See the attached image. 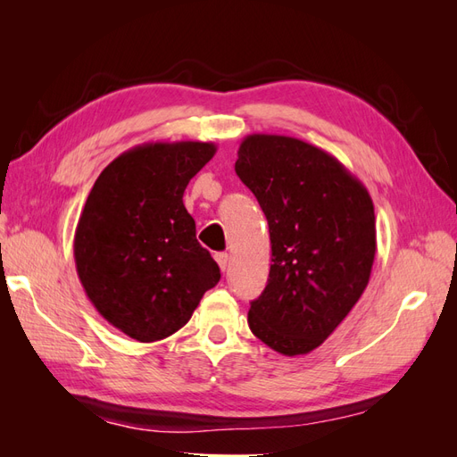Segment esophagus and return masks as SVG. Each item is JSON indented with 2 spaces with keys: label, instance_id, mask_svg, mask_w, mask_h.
Instances as JSON below:
<instances>
[{
  "label": "esophagus",
  "instance_id": "34e87169",
  "mask_svg": "<svg viewBox=\"0 0 457 457\" xmlns=\"http://www.w3.org/2000/svg\"><path fill=\"white\" fill-rule=\"evenodd\" d=\"M228 253H225V252H220V253H215V261H217V265L220 267V270H227V267H228Z\"/></svg>",
  "mask_w": 457,
  "mask_h": 457
}]
</instances>
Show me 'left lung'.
Segmentation results:
<instances>
[{
  "label": "left lung",
  "mask_w": 457,
  "mask_h": 457,
  "mask_svg": "<svg viewBox=\"0 0 457 457\" xmlns=\"http://www.w3.org/2000/svg\"><path fill=\"white\" fill-rule=\"evenodd\" d=\"M237 175L269 220L272 265L252 301L253 336L286 356L334 334L370 282L376 215L366 187L322 148L284 135H247Z\"/></svg>",
  "instance_id": "obj_1"
}]
</instances>
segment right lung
I'll list each match as a JSON object with an SVG mask.
<instances>
[{
    "label": "right lung",
    "mask_w": 457,
    "mask_h": 457,
    "mask_svg": "<svg viewBox=\"0 0 457 457\" xmlns=\"http://www.w3.org/2000/svg\"><path fill=\"white\" fill-rule=\"evenodd\" d=\"M217 146L145 143L96 179L74 234L79 282L106 322L152 343L181 329L220 272L183 204Z\"/></svg>",
    "instance_id": "right-lung-1"
}]
</instances>
